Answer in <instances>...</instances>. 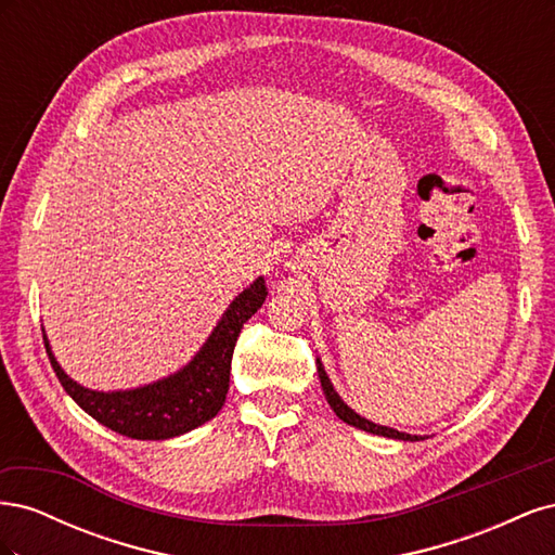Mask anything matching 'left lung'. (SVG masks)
<instances>
[{
	"label": "left lung",
	"instance_id": "1",
	"mask_svg": "<svg viewBox=\"0 0 555 555\" xmlns=\"http://www.w3.org/2000/svg\"><path fill=\"white\" fill-rule=\"evenodd\" d=\"M317 363H319V361H317ZM317 373H319V379H322V389H324V393H326L328 405L333 408V412H335V414H338V416L343 418L345 424L354 426V428H361V430H365V433H373V435H384V438H393V440H412V442H416V440H418V435L400 433V430H396V428L379 426V424H373V422H367V418L359 416L354 410L345 405V402L340 400V396H338V393H335L333 384H331V379H328L326 371L322 367V363L317 365Z\"/></svg>",
	"mask_w": 555,
	"mask_h": 555
}]
</instances>
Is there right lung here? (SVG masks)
<instances>
[{
    "label": "right lung",
    "instance_id": "right-lung-1",
    "mask_svg": "<svg viewBox=\"0 0 555 555\" xmlns=\"http://www.w3.org/2000/svg\"><path fill=\"white\" fill-rule=\"evenodd\" d=\"M266 294L263 278L249 284L243 294L233 298L220 324L215 326L208 343L201 347L190 365L141 389L113 393L90 391L64 375L48 347L46 335L43 345L64 391L99 424L133 440H169L210 422L222 410L229 391L233 347H236L243 324L261 308Z\"/></svg>",
    "mask_w": 555,
    "mask_h": 555
}]
</instances>
